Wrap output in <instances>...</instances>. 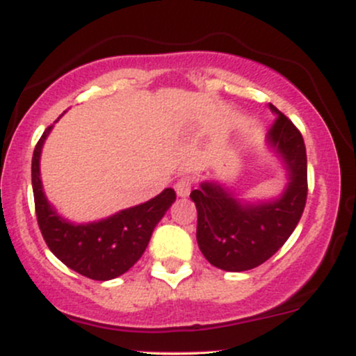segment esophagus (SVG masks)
Masks as SVG:
<instances>
[{"mask_svg":"<svg viewBox=\"0 0 356 356\" xmlns=\"http://www.w3.org/2000/svg\"><path fill=\"white\" fill-rule=\"evenodd\" d=\"M174 187L179 197H187L192 189V177H189V175H182V177L175 182Z\"/></svg>","mask_w":356,"mask_h":356,"instance_id":"34e87169","label":"esophagus"}]
</instances>
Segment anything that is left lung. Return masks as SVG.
Wrapping results in <instances>:
<instances>
[{"label": "left lung", "instance_id": "left-lung-1", "mask_svg": "<svg viewBox=\"0 0 356 356\" xmlns=\"http://www.w3.org/2000/svg\"><path fill=\"white\" fill-rule=\"evenodd\" d=\"M276 115L266 145L283 162L288 184L271 201L244 202L218 181H204L191 192L197 209V244L212 266L248 271L268 261L293 234L308 195L306 147L300 130L269 104Z\"/></svg>", "mask_w": 356, "mask_h": 356}]
</instances>
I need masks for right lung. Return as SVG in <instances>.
I'll use <instances>...</instances> for the list:
<instances>
[{
	"label": "right lung",
	"instance_id": "right-lung-1",
	"mask_svg": "<svg viewBox=\"0 0 356 356\" xmlns=\"http://www.w3.org/2000/svg\"><path fill=\"white\" fill-rule=\"evenodd\" d=\"M53 125L43 132L31 161L35 211L44 243L63 264L95 281H108L124 275L144 254L150 236L175 201V192L167 187L154 199L95 222L75 224L53 209L43 192L40 157Z\"/></svg>",
	"mask_w": 356,
	"mask_h": 356
}]
</instances>
